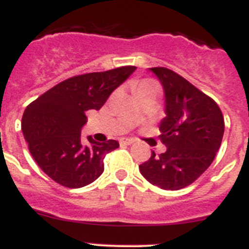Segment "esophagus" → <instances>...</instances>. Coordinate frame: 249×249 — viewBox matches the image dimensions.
Returning a JSON list of instances; mask_svg holds the SVG:
<instances>
[{"mask_svg": "<svg viewBox=\"0 0 249 249\" xmlns=\"http://www.w3.org/2000/svg\"><path fill=\"white\" fill-rule=\"evenodd\" d=\"M120 142V145H131L134 142L133 139H129V138H122V139L119 140Z\"/></svg>", "mask_w": 249, "mask_h": 249, "instance_id": "esophagus-1", "label": "esophagus"}]
</instances>
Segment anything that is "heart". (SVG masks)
Returning a JSON list of instances; mask_svg holds the SVG:
<instances>
[{"label": "heart", "instance_id": "heart-1", "mask_svg": "<svg viewBox=\"0 0 249 249\" xmlns=\"http://www.w3.org/2000/svg\"><path fill=\"white\" fill-rule=\"evenodd\" d=\"M146 86H158V84L155 83L154 80H151V79H144V80H142L139 84H138V89L146 88Z\"/></svg>", "mask_w": 249, "mask_h": 249}]
</instances>
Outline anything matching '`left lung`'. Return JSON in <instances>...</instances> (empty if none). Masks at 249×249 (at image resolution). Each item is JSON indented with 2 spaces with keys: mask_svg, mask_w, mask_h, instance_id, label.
I'll list each match as a JSON object with an SVG mask.
<instances>
[{
  "mask_svg": "<svg viewBox=\"0 0 249 249\" xmlns=\"http://www.w3.org/2000/svg\"><path fill=\"white\" fill-rule=\"evenodd\" d=\"M164 88L165 114L159 135L166 150L139 165L142 177L161 189L190 185L208 169L222 144L224 118L208 95L166 68H151Z\"/></svg>",
  "mask_w": 249,
  "mask_h": 249,
  "instance_id": "obj_1",
  "label": "left lung"
}]
</instances>
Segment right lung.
Segmentation results:
<instances>
[{"label":"right lung","mask_w":249,"mask_h":249,"mask_svg":"<svg viewBox=\"0 0 249 249\" xmlns=\"http://www.w3.org/2000/svg\"><path fill=\"white\" fill-rule=\"evenodd\" d=\"M135 66H122L103 72L70 77L38 96L22 116L23 137L41 170L66 188L90 184L104 172V158L119 148L116 140L81 142L86 111L99 110Z\"/></svg>","instance_id":"1"}]
</instances>
